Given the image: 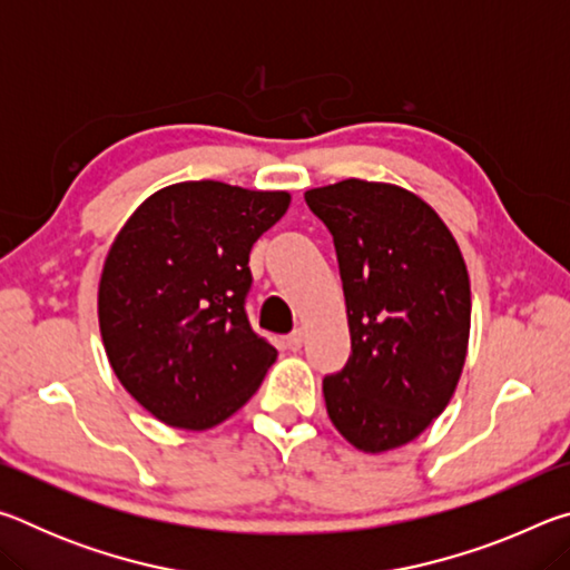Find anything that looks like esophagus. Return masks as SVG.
I'll list each match as a JSON object with an SVG mask.
<instances>
[{
    "mask_svg": "<svg viewBox=\"0 0 570 570\" xmlns=\"http://www.w3.org/2000/svg\"><path fill=\"white\" fill-rule=\"evenodd\" d=\"M302 344H304V330H296L292 336H286V350L298 352L302 350Z\"/></svg>",
    "mask_w": 570,
    "mask_h": 570,
    "instance_id": "1",
    "label": "esophagus"
}]
</instances>
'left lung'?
Wrapping results in <instances>:
<instances>
[{
  "label": "left lung",
  "mask_w": 570,
  "mask_h": 570,
  "mask_svg": "<svg viewBox=\"0 0 570 570\" xmlns=\"http://www.w3.org/2000/svg\"><path fill=\"white\" fill-rule=\"evenodd\" d=\"M332 230L352 356L324 380L326 414L380 455L430 428L455 394L470 342V276L435 208L402 186L346 178L304 193Z\"/></svg>",
  "instance_id": "8db88e82"
}]
</instances>
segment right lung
Listing matches in <instances>:
<instances>
[{"instance_id":"add662e5","label":"right lung","mask_w":570,"mask_h":570,"mask_svg":"<svg viewBox=\"0 0 570 570\" xmlns=\"http://www.w3.org/2000/svg\"><path fill=\"white\" fill-rule=\"evenodd\" d=\"M292 193L183 180L148 196L105 256L98 320L115 377L153 417L204 432L262 387L278 352L246 320L248 254Z\"/></svg>"}]
</instances>
